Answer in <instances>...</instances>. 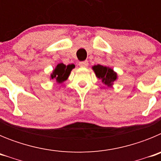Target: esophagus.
<instances>
[{
	"mask_svg": "<svg viewBox=\"0 0 161 161\" xmlns=\"http://www.w3.org/2000/svg\"><path fill=\"white\" fill-rule=\"evenodd\" d=\"M79 65H80V67H84V68H85V67H88V65H89V62L86 60L80 61V62L79 63Z\"/></svg>",
	"mask_w": 161,
	"mask_h": 161,
	"instance_id": "34e87169",
	"label": "esophagus"
}]
</instances>
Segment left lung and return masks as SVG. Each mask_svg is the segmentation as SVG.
<instances>
[{"label": "left lung", "mask_w": 161, "mask_h": 161, "mask_svg": "<svg viewBox=\"0 0 161 161\" xmlns=\"http://www.w3.org/2000/svg\"><path fill=\"white\" fill-rule=\"evenodd\" d=\"M96 76L99 79L102 80L105 85H110L115 80L117 79V74L113 71V69L108 68V67L102 66V65L97 64L93 66Z\"/></svg>", "instance_id": "1"}]
</instances>
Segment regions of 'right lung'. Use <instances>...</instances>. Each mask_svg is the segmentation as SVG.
Wrapping results in <instances>:
<instances>
[{
	"label": "right lung",
	"instance_id": "1",
	"mask_svg": "<svg viewBox=\"0 0 161 161\" xmlns=\"http://www.w3.org/2000/svg\"><path fill=\"white\" fill-rule=\"evenodd\" d=\"M74 67H75L74 64H69L66 66L64 64H59L54 70L53 73L52 74V79L55 78L56 81H58L59 83L64 81L69 76L71 71Z\"/></svg>",
	"mask_w": 161,
	"mask_h": 161
}]
</instances>
